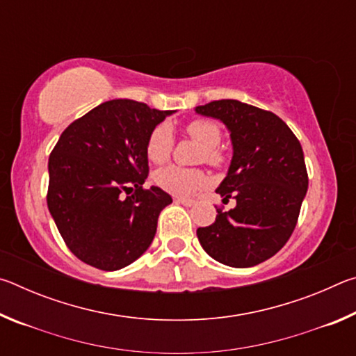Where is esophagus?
Wrapping results in <instances>:
<instances>
[{
  "label": "esophagus",
  "mask_w": 356,
  "mask_h": 356,
  "mask_svg": "<svg viewBox=\"0 0 356 356\" xmlns=\"http://www.w3.org/2000/svg\"><path fill=\"white\" fill-rule=\"evenodd\" d=\"M176 202L182 204V206H185V207H191L196 204L195 200H188V197H176Z\"/></svg>",
  "instance_id": "34e87169"
}]
</instances>
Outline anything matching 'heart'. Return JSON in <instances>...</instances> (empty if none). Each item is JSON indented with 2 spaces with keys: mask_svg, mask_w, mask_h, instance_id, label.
I'll return each mask as SVG.
<instances>
[{
  "mask_svg": "<svg viewBox=\"0 0 356 356\" xmlns=\"http://www.w3.org/2000/svg\"><path fill=\"white\" fill-rule=\"evenodd\" d=\"M186 135L197 144H201L202 150L200 160L212 166H220L225 161V155L218 149L221 141V130L213 120L209 119H195L186 124ZM174 146L172 130L170 125L160 124L150 131L146 144V154L152 163L161 165L170 159ZM155 184L165 191L176 196H190L195 195L207 184L206 174L200 170H190V168H180L176 165L161 168L154 176Z\"/></svg>",
  "mask_w": 356,
  "mask_h": 356,
  "instance_id": "obj_1",
  "label": "heart"
}]
</instances>
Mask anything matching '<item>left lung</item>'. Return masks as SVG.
<instances>
[{"mask_svg":"<svg viewBox=\"0 0 356 356\" xmlns=\"http://www.w3.org/2000/svg\"><path fill=\"white\" fill-rule=\"evenodd\" d=\"M218 119L231 134L232 160L216 193L236 207L216 209L215 222L196 231L210 257L229 267L248 268L275 256L297 225L308 191L301 144L276 114L238 100L196 106Z\"/></svg>","mask_w":356,"mask_h":356,"instance_id":"obj_1","label":"left lung"}]
</instances>
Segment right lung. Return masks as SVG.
<instances>
[{
  "label": "right lung",
  "mask_w": 356,
  "mask_h": 356,
  "mask_svg": "<svg viewBox=\"0 0 356 356\" xmlns=\"http://www.w3.org/2000/svg\"><path fill=\"white\" fill-rule=\"evenodd\" d=\"M129 99L108 100L72 122L48 159V210L65 245L84 264L114 272L135 262L172 197L144 190L150 131L171 116ZM136 191L127 198L122 193Z\"/></svg>",
  "instance_id": "add662e5"
}]
</instances>
